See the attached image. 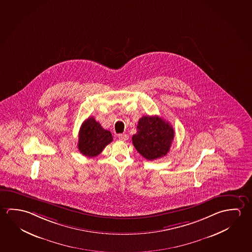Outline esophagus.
Returning <instances> with one entry per match:
<instances>
[{
  "instance_id": "34e87169",
  "label": "esophagus",
  "mask_w": 252,
  "mask_h": 252,
  "mask_svg": "<svg viewBox=\"0 0 252 252\" xmlns=\"http://www.w3.org/2000/svg\"><path fill=\"white\" fill-rule=\"evenodd\" d=\"M119 139H120V140H123V141H126V140H128V138H129V136H128L127 134H126V133H122V134H119Z\"/></svg>"
}]
</instances>
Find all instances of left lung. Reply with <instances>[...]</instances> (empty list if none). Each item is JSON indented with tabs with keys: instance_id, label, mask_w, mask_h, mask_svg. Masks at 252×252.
<instances>
[{
	"instance_id": "8db88e82",
	"label": "left lung",
	"mask_w": 252,
	"mask_h": 252,
	"mask_svg": "<svg viewBox=\"0 0 252 252\" xmlns=\"http://www.w3.org/2000/svg\"><path fill=\"white\" fill-rule=\"evenodd\" d=\"M172 126L158 116H143L132 137V144L142 157L152 161L169 152L174 139Z\"/></svg>"
}]
</instances>
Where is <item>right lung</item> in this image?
Returning <instances> with one entry per match:
<instances>
[{
	"label": "right lung",
	"instance_id": "obj_1",
	"mask_svg": "<svg viewBox=\"0 0 252 252\" xmlns=\"http://www.w3.org/2000/svg\"><path fill=\"white\" fill-rule=\"evenodd\" d=\"M112 141L111 132L103 129L93 117L87 119L80 128L78 149L85 157L98 156Z\"/></svg>",
	"mask_w": 252,
	"mask_h": 252
}]
</instances>
